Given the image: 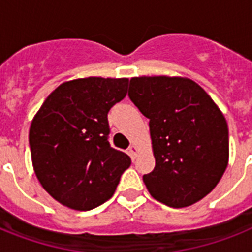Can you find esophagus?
Instances as JSON below:
<instances>
[{"label":"esophagus","mask_w":252,"mask_h":252,"mask_svg":"<svg viewBox=\"0 0 252 252\" xmlns=\"http://www.w3.org/2000/svg\"><path fill=\"white\" fill-rule=\"evenodd\" d=\"M138 154V148L136 145H130L129 146V156L132 157V159H134V158L137 157Z\"/></svg>","instance_id":"esophagus-1"}]
</instances>
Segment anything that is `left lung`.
<instances>
[{
    "label": "left lung",
    "instance_id": "left-lung-1",
    "mask_svg": "<svg viewBox=\"0 0 252 252\" xmlns=\"http://www.w3.org/2000/svg\"><path fill=\"white\" fill-rule=\"evenodd\" d=\"M128 95L149 119L156 167L142 179L150 195L172 208L205 197L229 163L222 111L187 77H133Z\"/></svg>",
    "mask_w": 252,
    "mask_h": 252
}]
</instances>
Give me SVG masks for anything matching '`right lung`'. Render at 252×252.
<instances>
[{"instance_id": "add662e5", "label": "right lung", "mask_w": 252, "mask_h": 252, "mask_svg": "<svg viewBox=\"0 0 252 252\" xmlns=\"http://www.w3.org/2000/svg\"><path fill=\"white\" fill-rule=\"evenodd\" d=\"M128 78L63 82L30 126L32 167L45 191L65 207L90 211L112 197L130 158L111 148L107 114L126 95Z\"/></svg>"}]
</instances>
